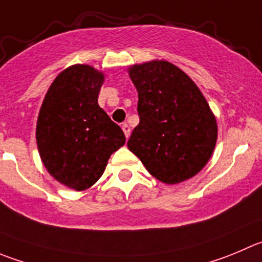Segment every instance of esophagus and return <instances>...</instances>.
<instances>
[{
    "mask_svg": "<svg viewBox=\"0 0 262 262\" xmlns=\"http://www.w3.org/2000/svg\"><path fill=\"white\" fill-rule=\"evenodd\" d=\"M122 129H123L124 135H126V138H128L129 134H131V128H129V126L127 123H123L122 124Z\"/></svg>",
    "mask_w": 262,
    "mask_h": 262,
    "instance_id": "34e87169",
    "label": "esophagus"
}]
</instances>
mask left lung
I'll return each instance as SVG.
<instances>
[{"instance_id": "8db88e82", "label": "left lung", "mask_w": 262, "mask_h": 262, "mask_svg": "<svg viewBox=\"0 0 262 262\" xmlns=\"http://www.w3.org/2000/svg\"><path fill=\"white\" fill-rule=\"evenodd\" d=\"M129 78L139 94L140 122L127 146L164 184L193 178L211 158L217 123L196 84L173 64H135Z\"/></svg>"}]
</instances>
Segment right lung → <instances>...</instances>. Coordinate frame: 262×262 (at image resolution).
<instances>
[{"label": "right lung", "instance_id": "add662e5", "mask_svg": "<svg viewBox=\"0 0 262 262\" xmlns=\"http://www.w3.org/2000/svg\"><path fill=\"white\" fill-rule=\"evenodd\" d=\"M103 82L104 74L92 67H69L51 83L37 119V146L46 170L78 191L101 178L109 157L126 141L98 104Z\"/></svg>", "mask_w": 262, "mask_h": 262}]
</instances>
